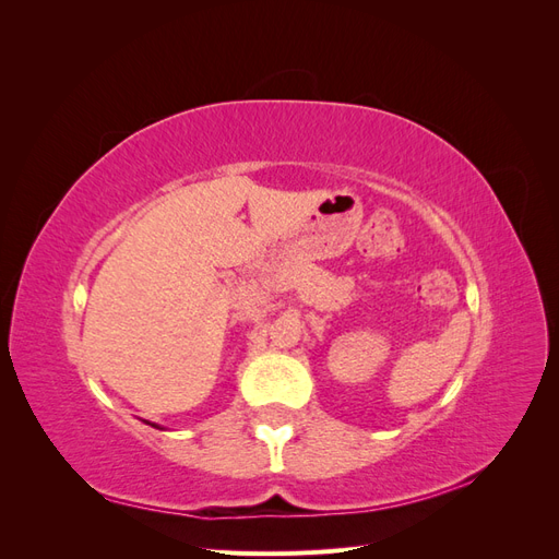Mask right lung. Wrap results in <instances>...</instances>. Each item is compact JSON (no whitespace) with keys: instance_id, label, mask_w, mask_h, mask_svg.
I'll list each match as a JSON object with an SVG mask.
<instances>
[{"instance_id":"right-lung-1","label":"right lung","mask_w":559,"mask_h":559,"mask_svg":"<svg viewBox=\"0 0 559 559\" xmlns=\"http://www.w3.org/2000/svg\"><path fill=\"white\" fill-rule=\"evenodd\" d=\"M146 425H151V421H146ZM151 427H156V429H163V427H158V425H151Z\"/></svg>"}]
</instances>
